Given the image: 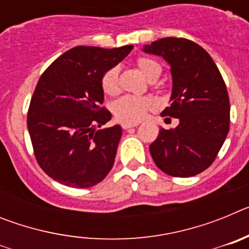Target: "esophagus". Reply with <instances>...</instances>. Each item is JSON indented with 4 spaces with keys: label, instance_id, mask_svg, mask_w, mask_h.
<instances>
[{
    "label": "esophagus",
    "instance_id": "esophagus-1",
    "mask_svg": "<svg viewBox=\"0 0 249 249\" xmlns=\"http://www.w3.org/2000/svg\"><path fill=\"white\" fill-rule=\"evenodd\" d=\"M138 123H122V128L123 129H129L133 128V127H137Z\"/></svg>",
    "mask_w": 249,
    "mask_h": 249
}]
</instances>
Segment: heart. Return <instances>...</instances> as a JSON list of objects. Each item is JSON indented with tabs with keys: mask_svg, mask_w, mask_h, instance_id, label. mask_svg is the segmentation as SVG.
<instances>
[{
	"mask_svg": "<svg viewBox=\"0 0 249 249\" xmlns=\"http://www.w3.org/2000/svg\"><path fill=\"white\" fill-rule=\"evenodd\" d=\"M137 67L142 74L149 80L155 74L160 73V66L156 61L147 57H140L137 59ZM120 70L118 67L108 68L101 78L102 91L108 96H114L120 92V81H118ZM155 106L153 100L149 97H137V96H123L113 103L114 117L124 123H137L146 116L147 111Z\"/></svg>",
	"mask_w": 249,
	"mask_h": 249,
	"instance_id": "b5f03b06",
	"label": "heart"
}]
</instances>
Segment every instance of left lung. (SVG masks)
Listing matches in <instances>:
<instances>
[{
	"label": "left lung",
	"instance_id": "1",
	"mask_svg": "<svg viewBox=\"0 0 249 249\" xmlns=\"http://www.w3.org/2000/svg\"><path fill=\"white\" fill-rule=\"evenodd\" d=\"M146 53L171 66V106L162 116L179 120L176 128H160L149 146L160 171L173 177H192L215 160L230 131V98L212 57L190 39L167 37L146 45Z\"/></svg>",
	"mask_w": 249,
	"mask_h": 249
}]
</instances>
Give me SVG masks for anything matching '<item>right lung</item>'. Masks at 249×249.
I'll return each mask as SVG.
<instances>
[{
	"label": "right lung",
	"mask_w": 249,
	"mask_h": 249,
	"mask_svg": "<svg viewBox=\"0 0 249 249\" xmlns=\"http://www.w3.org/2000/svg\"><path fill=\"white\" fill-rule=\"evenodd\" d=\"M133 46H77L39 77L27 114V128L39 167L52 179L73 188L100 183L113 166L122 128L100 129L112 114L101 78Z\"/></svg>",
	"instance_id": "1"
}]
</instances>
